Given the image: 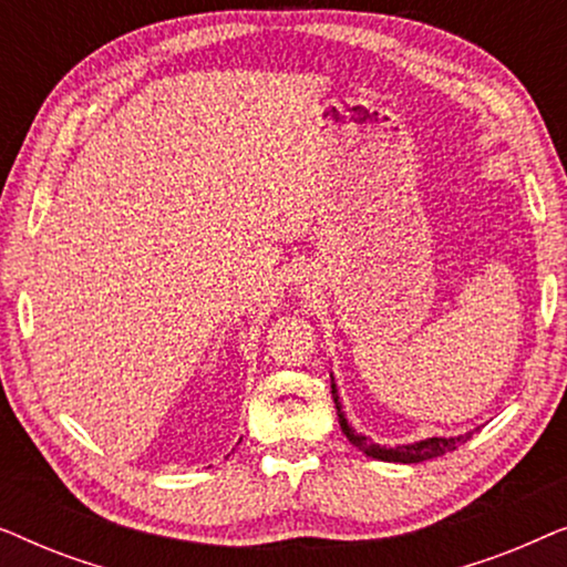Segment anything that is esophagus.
<instances>
[{"instance_id":"obj_1","label":"esophagus","mask_w":567,"mask_h":567,"mask_svg":"<svg viewBox=\"0 0 567 567\" xmlns=\"http://www.w3.org/2000/svg\"><path fill=\"white\" fill-rule=\"evenodd\" d=\"M301 291H305V289H301Z\"/></svg>"}]
</instances>
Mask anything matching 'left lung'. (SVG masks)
<instances>
[{"instance_id":"8db88e82","label":"left lung","mask_w":567,"mask_h":567,"mask_svg":"<svg viewBox=\"0 0 567 567\" xmlns=\"http://www.w3.org/2000/svg\"><path fill=\"white\" fill-rule=\"evenodd\" d=\"M330 386H332V400H336V410H338V423H340V431L346 433V439L351 441V444L363 452L371 460H379V462H400V464H415V462H423V460H433V456H441L446 452H454L456 446H462L464 441L472 439V433L475 431H467V433H460V436H431V439H421V441H413V444H398V446H384V444H374L369 436H363L353 429V425H348V417L343 413V402H340V394H338V386H336V377L330 374Z\"/></svg>"}]
</instances>
